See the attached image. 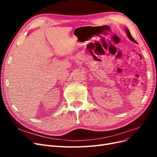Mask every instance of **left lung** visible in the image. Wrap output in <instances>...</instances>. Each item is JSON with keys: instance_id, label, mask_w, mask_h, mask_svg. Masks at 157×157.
Returning <instances> with one entry per match:
<instances>
[{"instance_id": "obj_1", "label": "left lung", "mask_w": 157, "mask_h": 157, "mask_svg": "<svg viewBox=\"0 0 157 157\" xmlns=\"http://www.w3.org/2000/svg\"><path fill=\"white\" fill-rule=\"evenodd\" d=\"M125 31H126V35H127L128 37L129 38V39H130L131 41L135 42V43H137V42L134 40V38H133V37L132 36V35H131V34H130V31L128 30V29H125Z\"/></svg>"}]
</instances>
